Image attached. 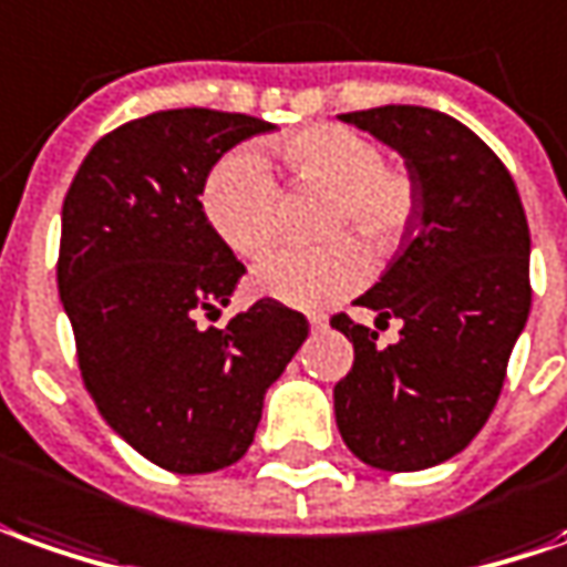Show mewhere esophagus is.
Returning a JSON list of instances; mask_svg holds the SVG:
<instances>
[{
  "label": "esophagus",
  "mask_w": 567,
  "mask_h": 567,
  "mask_svg": "<svg viewBox=\"0 0 567 567\" xmlns=\"http://www.w3.org/2000/svg\"><path fill=\"white\" fill-rule=\"evenodd\" d=\"M308 323H311V330H323V327H327V318H323V315H308Z\"/></svg>",
  "instance_id": "34e87169"
}]
</instances>
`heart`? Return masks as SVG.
I'll return each mask as SVG.
<instances>
[{"label":"heart","instance_id":"1","mask_svg":"<svg viewBox=\"0 0 567 567\" xmlns=\"http://www.w3.org/2000/svg\"><path fill=\"white\" fill-rule=\"evenodd\" d=\"M280 157L296 182L333 190L327 231H354L377 252H389L408 231L416 185L408 169L385 166L377 144L349 126L302 128L280 142ZM203 209L218 237L240 256L275 244L280 190L271 163L256 147L221 157L203 187ZM370 275L364 246L336 237L321 246H280L252 268V290L292 308H323L358 290Z\"/></svg>","mask_w":567,"mask_h":567}]
</instances>
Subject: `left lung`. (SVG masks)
I'll list each match as a JSON object with an SVG mask.
<instances>
[{"label":"left lung","mask_w":567,"mask_h":567,"mask_svg":"<svg viewBox=\"0 0 567 567\" xmlns=\"http://www.w3.org/2000/svg\"><path fill=\"white\" fill-rule=\"evenodd\" d=\"M404 159L416 209L358 306L398 318L401 339L336 315L354 364L336 382L339 435L367 466L416 472L470 444L497 404L530 311L528 218L513 175L460 120L413 104L339 116Z\"/></svg>","instance_id":"1"}]
</instances>
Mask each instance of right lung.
<instances>
[{"label":"right lung","mask_w":567,"mask_h":567,"mask_svg":"<svg viewBox=\"0 0 567 567\" xmlns=\"http://www.w3.org/2000/svg\"><path fill=\"white\" fill-rule=\"evenodd\" d=\"M268 128L206 107L147 113L89 151L61 209L58 292L82 382L120 439L178 475L249 451L265 392L308 336L275 299L203 327L246 268L200 194L234 144Z\"/></svg>","instance_id":"add662e5"}]
</instances>
